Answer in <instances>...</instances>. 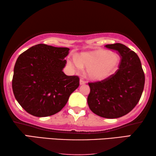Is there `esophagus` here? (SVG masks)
<instances>
[{"label": "esophagus", "mask_w": 156, "mask_h": 156, "mask_svg": "<svg viewBox=\"0 0 156 156\" xmlns=\"http://www.w3.org/2000/svg\"><path fill=\"white\" fill-rule=\"evenodd\" d=\"M86 83V82L84 80H83V79H80V85H85V84Z\"/></svg>", "instance_id": "1"}]
</instances>
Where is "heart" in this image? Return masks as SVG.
I'll use <instances>...</instances> for the list:
<instances>
[{
    "mask_svg": "<svg viewBox=\"0 0 156 156\" xmlns=\"http://www.w3.org/2000/svg\"><path fill=\"white\" fill-rule=\"evenodd\" d=\"M119 62V57L104 50L81 53L78 61L69 62L77 69L80 66L87 68L89 78L94 80H101L109 77L117 70Z\"/></svg>",
    "mask_w": 156,
    "mask_h": 156,
    "instance_id": "b5f03b06",
    "label": "heart"
}]
</instances>
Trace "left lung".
I'll use <instances>...</instances> for the list:
<instances>
[{
    "label": "left lung",
    "mask_w": 156,
    "mask_h": 156,
    "mask_svg": "<svg viewBox=\"0 0 156 156\" xmlns=\"http://www.w3.org/2000/svg\"><path fill=\"white\" fill-rule=\"evenodd\" d=\"M121 57L119 69L105 80L89 83L90 109L101 117H123L134 108L144 90L145 76L139 57L120 43L105 45Z\"/></svg>",
    "instance_id": "1"
}]
</instances>
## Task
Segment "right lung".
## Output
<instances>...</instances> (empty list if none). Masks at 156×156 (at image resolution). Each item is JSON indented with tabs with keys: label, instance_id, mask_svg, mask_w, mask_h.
Listing matches in <instances>:
<instances>
[{
	"label": "right lung",
	"instance_id": "right-lung-1",
	"mask_svg": "<svg viewBox=\"0 0 156 156\" xmlns=\"http://www.w3.org/2000/svg\"><path fill=\"white\" fill-rule=\"evenodd\" d=\"M69 51V48L39 44L17 58L12 90L27 112L38 117L55 115L78 87V76H66L62 71Z\"/></svg>",
	"mask_w": 156,
	"mask_h": 156
}]
</instances>
